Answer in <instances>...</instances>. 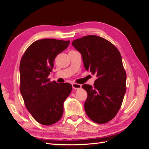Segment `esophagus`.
Wrapping results in <instances>:
<instances>
[{
	"label": "esophagus",
	"mask_w": 149,
	"mask_h": 149,
	"mask_svg": "<svg viewBox=\"0 0 149 149\" xmlns=\"http://www.w3.org/2000/svg\"><path fill=\"white\" fill-rule=\"evenodd\" d=\"M72 87L74 89H80L81 88V85L77 84H72Z\"/></svg>",
	"instance_id": "obj_1"
}]
</instances>
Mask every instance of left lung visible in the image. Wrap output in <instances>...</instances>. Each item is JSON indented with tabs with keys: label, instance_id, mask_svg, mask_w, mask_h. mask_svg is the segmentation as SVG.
<instances>
[{
	"label": "left lung",
	"instance_id": "1",
	"mask_svg": "<svg viewBox=\"0 0 149 149\" xmlns=\"http://www.w3.org/2000/svg\"><path fill=\"white\" fill-rule=\"evenodd\" d=\"M72 45L81 54L85 70L97 75L94 87L82 85L87 93L85 112L93 122L107 123L117 114L126 91V73L119 50L97 35L75 39Z\"/></svg>",
	"mask_w": 149,
	"mask_h": 149
}]
</instances>
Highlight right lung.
<instances>
[{"mask_svg":"<svg viewBox=\"0 0 149 149\" xmlns=\"http://www.w3.org/2000/svg\"><path fill=\"white\" fill-rule=\"evenodd\" d=\"M70 41L43 39L27 48L19 65L20 92L27 110L42 125L60 120L64 102L72 91L71 84L49 81L55 58L67 49Z\"/></svg>","mask_w":149,"mask_h":149,"instance_id":"add662e5","label":"right lung"}]
</instances>
